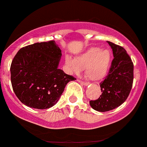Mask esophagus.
Segmentation results:
<instances>
[{"instance_id":"34e87169","label":"esophagus","mask_w":147,"mask_h":147,"mask_svg":"<svg viewBox=\"0 0 147 147\" xmlns=\"http://www.w3.org/2000/svg\"><path fill=\"white\" fill-rule=\"evenodd\" d=\"M77 81L79 82H80V84H82V85H85V86H88V85L90 84L89 82H85L81 81V80H78Z\"/></svg>"}]
</instances>
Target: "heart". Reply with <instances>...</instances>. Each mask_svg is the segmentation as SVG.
Segmentation results:
<instances>
[{"label": "heart", "mask_w": 147, "mask_h": 147, "mask_svg": "<svg viewBox=\"0 0 147 147\" xmlns=\"http://www.w3.org/2000/svg\"><path fill=\"white\" fill-rule=\"evenodd\" d=\"M111 54L108 49L91 47L85 52L76 56L74 59L65 56V62L67 69L72 74H79L81 70H85L87 77L98 81L107 74L111 63Z\"/></svg>", "instance_id": "heart-1"}]
</instances>
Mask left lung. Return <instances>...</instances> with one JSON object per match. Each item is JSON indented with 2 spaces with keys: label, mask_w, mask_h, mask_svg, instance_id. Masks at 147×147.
Segmentation results:
<instances>
[{
  "label": "left lung",
  "mask_w": 147,
  "mask_h": 147,
  "mask_svg": "<svg viewBox=\"0 0 147 147\" xmlns=\"http://www.w3.org/2000/svg\"><path fill=\"white\" fill-rule=\"evenodd\" d=\"M108 42L113 50L112 61L108 75L100 83L102 93L98 99L90 101V105L98 112H107L119 107L129 96L133 82V63L125 49Z\"/></svg>",
  "instance_id": "obj_1"
}]
</instances>
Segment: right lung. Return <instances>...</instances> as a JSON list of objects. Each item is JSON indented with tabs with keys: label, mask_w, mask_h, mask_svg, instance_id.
<instances>
[{
	"label": "right lung",
	"mask_w": 147,
	"mask_h": 147,
	"mask_svg": "<svg viewBox=\"0 0 147 147\" xmlns=\"http://www.w3.org/2000/svg\"><path fill=\"white\" fill-rule=\"evenodd\" d=\"M61 57L54 40L27 45L17 53L10 67L11 82L23 105L50 108L59 101L67 83L76 80L58 68Z\"/></svg>",
	"instance_id": "obj_1"
}]
</instances>
